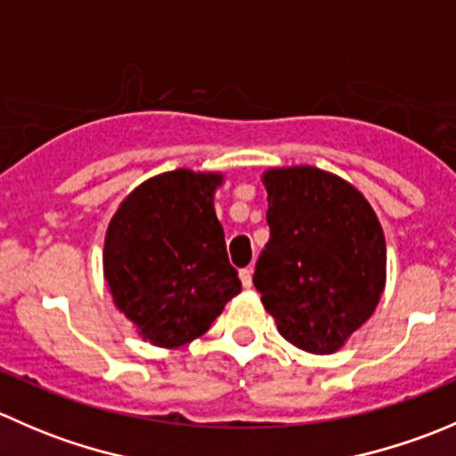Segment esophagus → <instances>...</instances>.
<instances>
[{"instance_id":"1","label":"esophagus","mask_w":456,"mask_h":456,"mask_svg":"<svg viewBox=\"0 0 456 456\" xmlns=\"http://www.w3.org/2000/svg\"><path fill=\"white\" fill-rule=\"evenodd\" d=\"M240 282L245 289H251V284H254V271H251V266L240 271Z\"/></svg>"}]
</instances>
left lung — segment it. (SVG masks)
I'll list each match as a JSON object with an SVG mask.
<instances>
[{
    "label": "left lung",
    "instance_id": "8db88e82",
    "mask_svg": "<svg viewBox=\"0 0 456 456\" xmlns=\"http://www.w3.org/2000/svg\"><path fill=\"white\" fill-rule=\"evenodd\" d=\"M269 242L254 284L280 335L302 351L344 346L379 302L386 240L364 196L317 167L269 169Z\"/></svg>",
    "mask_w": 456,
    "mask_h": 456
}]
</instances>
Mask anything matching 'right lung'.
Listing matches in <instances>:
<instances>
[{"instance_id": "obj_1", "label": "right lung", "mask_w": 456, "mask_h": 456, "mask_svg": "<svg viewBox=\"0 0 456 456\" xmlns=\"http://www.w3.org/2000/svg\"><path fill=\"white\" fill-rule=\"evenodd\" d=\"M220 174L174 169L121 202L108 227L105 280L114 305L154 346H183L209 330L242 291L214 211Z\"/></svg>"}]
</instances>
